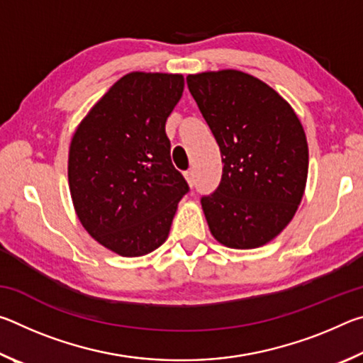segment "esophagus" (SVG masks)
<instances>
[{"instance_id":"34e87169","label":"esophagus","mask_w":363,"mask_h":363,"mask_svg":"<svg viewBox=\"0 0 363 363\" xmlns=\"http://www.w3.org/2000/svg\"><path fill=\"white\" fill-rule=\"evenodd\" d=\"M184 177H186V181H187V184H189L190 187L195 186V174H194L192 169L186 171V173H184Z\"/></svg>"}]
</instances>
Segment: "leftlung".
<instances>
[{"label":"left lung","instance_id":"left-lung-1","mask_svg":"<svg viewBox=\"0 0 363 363\" xmlns=\"http://www.w3.org/2000/svg\"><path fill=\"white\" fill-rule=\"evenodd\" d=\"M223 157V177L201 199L208 227L229 248L262 247L285 229L306 189L304 128L277 91L240 70L187 77Z\"/></svg>","mask_w":363,"mask_h":363}]
</instances>
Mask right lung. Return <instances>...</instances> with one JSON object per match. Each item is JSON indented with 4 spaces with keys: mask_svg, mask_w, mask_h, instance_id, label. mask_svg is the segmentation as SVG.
Instances as JSON below:
<instances>
[{
    "mask_svg": "<svg viewBox=\"0 0 363 363\" xmlns=\"http://www.w3.org/2000/svg\"><path fill=\"white\" fill-rule=\"evenodd\" d=\"M182 91L179 73H128L72 138L69 187L77 216L96 242L120 256H144L163 245L189 192L164 131Z\"/></svg>",
    "mask_w": 363,
    "mask_h": 363,
    "instance_id": "add662e5",
    "label": "right lung"
}]
</instances>
